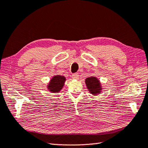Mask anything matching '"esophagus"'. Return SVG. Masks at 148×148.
<instances>
[{
    "label": "esophagus",
    "instance_id": "1",
    "mask_svg": "<svg viewBox=\"0 0 148 148\" xmlns=\"http://www.w3.org/2000/svg\"><path fill=\"white\" fill-rule=\"evenodd\" d=\"M72 78L75 80H78L79 78V75H78V73H74L72 75Z\"/></svg>",
    "mask_w": 148,
    "mask_h": 148
}]
</instances>
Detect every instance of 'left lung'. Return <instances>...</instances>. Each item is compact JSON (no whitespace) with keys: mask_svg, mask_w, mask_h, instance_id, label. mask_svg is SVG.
Returning a JSON list of instances; mask_svg holds the SVG:
<instances>
[{"mask_svg":"<svg viewBox=\"0 0 148 148\" xmlns=\"http://www.w3.org/2000/svg\"><path fill=\"white\" fill-rule=\"evenodd\" d=\"M85 82L88 88V90L93 96H97V95L101 93V90L103 88H102L100 81L96 77H90L87 78L85 80Z\"/></svg>","mask_w":148,"mask_h":148,"instance_id":"obj_1","label":"left lung"}]
</instances>
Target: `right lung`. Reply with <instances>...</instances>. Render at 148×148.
I'll use <instances>...</instances> for the list:
<instances>
[{"label": "right lung", "mask_w": 148, "mask_h": 148, "mask_svg": "<svg viewBox=\"0 0 148 148\" xmlns=\"http://www.w3.org/2000/svg\"><path fill=\"white\" fill-rule=\"evenodd\" d=\"M66 78L62 75H55L47 85V89L52 93H58L63 88Z\"/></svg>", "instance_id": "1"}]
</instances>
